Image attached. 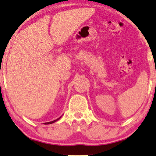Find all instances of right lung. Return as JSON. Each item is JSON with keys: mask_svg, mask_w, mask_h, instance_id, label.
<instances>
[{"mask_svg": "<svg viewBox=\"0 0 156 156\" xmlns=\"http://www.w3.org/2000/svg\"><path fill=\"white\" fill-rule=\"evenodd\" d=\"M62 117H60L59 118H58V119H55V120H53V121H51V122H44V124H45V125H48V124H52V123H53V122H56L57 120H58V119H60V118Z\"/></svg>", "mask_w": 156, "mask_h": 156, "instance_id": "add662e5", "label": "right lung"}]
</instances>
